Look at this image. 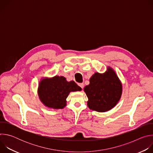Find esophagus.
<instances>
[{"label":"esophagus","instance_id":"esophagus-1","mask_svg":"<svg viewBox=\"0 0 153 153\" xmlns=\"http://www.w3.org/2000/svg\"><path fill=\"white\" fill-rule=\"evenodd\" d=\"M78 85H79V86L80 87V88H81L82 89H83V87H84V84H83V83H79Z\"/></svg>","mask_w":153,"mask_h":153}]
</instances>
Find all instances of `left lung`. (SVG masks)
I'll return each mask as SVG.
<instances>
[{
  "label": "left lung",
  "mask_w": 153,
  "mask_h": 153,
  "mask_svg": "<svg viewBox=\"0 0 153 153\" xmlns=\"http://www.w3.org/2000/svg\"><path fill=\"white\" fill-rule=\"evenodd\" d=\"M92 110L105 112L116 106L120 99L122 86L114 71L110 67L103 74L96 73L90 79V84L84 88Z\"/></svg>",
  "instance_id": "8db88e82"
}]
</instances>
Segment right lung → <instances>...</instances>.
Segmentation results:
<instances>
[{
  "mask_svg": "<svg viewBox=\"0 0 153 153\" xmlns=\"http://www.w3.org/2000/svg\"><path fill=\"white\" fill-rule=\"evenodd\" d=\"M82 88L74 81L67 82L63 76H54L42 79L39 85L38 94L41 102L54 109H62L66 106V99L71 91Z\"/></svg>",
  "mask_w": 153,
  "mask_h": 153,
  "instance_id": "right-lung-1",
  "label": "right lung"
}]
</instances>
